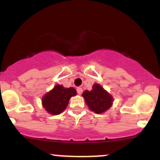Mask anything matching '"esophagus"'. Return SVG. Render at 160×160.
<instances>
[{
    "label": "esophagus",
    "mask_w": 160,
    "mask_h": 160,
    "mask_svg": "<svg viewBox=\"0 0 160 160\" xmlns=\"http://www.w3.org/2000/svg\"><path fill=\"white\" fill-rule=\"evenodd\" d=\"M77 92H78L79 95H81L82 92V89L81 87H78V89H77Z\"/></svg>",
    "instance_id": "1"
}]
</instances>
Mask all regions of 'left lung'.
<instances>
[{
    "mask_svg": "<svg viewBox=\"0 0 160 160\" xmlns=\"http://www.w3.org/2000/svg\"><path fill=\"white\" fill-rule=\"evenodd\" d=\"M82 95L89 109L95 113H102L108 111L112 106L113 101L111 95L98 83L92 86L91 91H84Z\"/></svg>",
    "mask_w": 160,
    "mask_h": 160,
    "instance_id": "8db88e82",
    "label": "left lung"
}]
</instances>
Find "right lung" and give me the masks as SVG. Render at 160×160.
Wrapping results in <instances>:
<instances>
[{"instance_id":"right-lung-1","label":"right lung","mask_w":160,"mask_h":160,"mask_svg":"<svg viewBox=\"0 0 160 160\" xmlns=\"http://www.w3.org/2000/svg\"><path fill=\"white\" fill-rule=\"evenodd\" d=\"M76 94L74 88H65L62 85H56L42 98V104L50 114H60L65 110L70 98Z\"/></svg>"}]
</instances>
